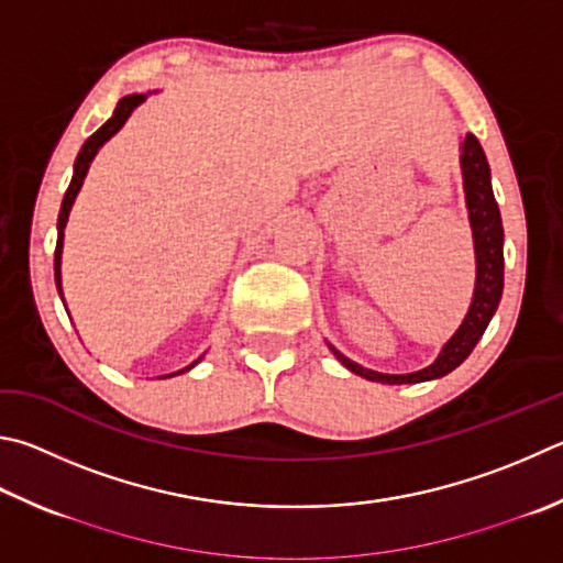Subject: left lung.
<instances>
[{
  "instance_id": "left-lung-1",
  "label": "left lung",
  "mask_w": 563,
  "mask_h": 563,
  "mask_svg": "<svg viewBox=\"0 0 563 563\" xmlns=\"http://www.w3.org/2000/svg\"><path fill=\"white\" fill-rule=\"evenodd\" d=\"M460 169H463L465 207L475 243V290L465 320L460 322L451 340L443 344V350L435 356V362L428 364L426 369H418L411 374H382L366 369V366L352 362L350 356H344L336 346L327 342L332 354L352 374L379 384H421L441 379V376L451 374L455 366L467 360L470 352H473L475 344L479 342V336L487 330L493 314L497 312V305L505 288V231L503 217H499V207L493 194L487 157L473 132H467V135L460 140Z\"/></svg>"
}]
</instances>
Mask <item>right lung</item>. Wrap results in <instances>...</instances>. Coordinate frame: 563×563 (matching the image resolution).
<instances>
[{
  "label": "right lung",
  "instance_id": "1",
  "mask_svg": "<svg viewBox=\"0 0 563 563\" xmlns=\"http://www.w3.org/2000/svg\"><path fill=\"white\" fill-rule=\"evenodd\" d=\"M147 96H150V93H132V96L122 98L120 103H118V108H115V112H112V118L106 122L103 128H98V130L93 132V135H90V137L84 142V147H80V152H78L76 165H74V177H70V184H68V189H66V197H64V201H60V211H58V239H56V253H54V278H56V290H58V295H60V300H64V288H60V255H64V229H66V223H68V213H70V209H74V201H76V197H78L80 187H84V179H86L88 169H90V162L96 159L98 150L103 147L106 142H108L112 135H115V132H120V128L125 125L128 118L132 115V110L145 103ZM66 312H68V310H66ZM199 362H201V356H199L197 362H191L189 366H184V369L159 376V379H169V376H177V374L189 372L191 366H197Z\"/></svg>",
  "mask_w": 563,
  "mask_h": 563
}]
</instances>
